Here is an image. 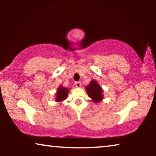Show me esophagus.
Wrapping results in <instances>:
<instances>
[{"mask_svg":"<svg viewBox=\"0 0 156 156\" xmlns=\"http://www.w3.org/2000/svg\"><path fill=\"white\" fill-rule=\"evenodd\" d=\"M75 84H76V86L77 87H81V83H80V82H79V81L76 82Z\"/></svg>","mask_w":156,"mask_h":156,"instance_id":"34e87169","label":"esophagus"}]
</instances>
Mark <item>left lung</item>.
<instances>
[{"label":"left lung","instance_id":"1","mask_svg":"<svg viewBox=\"0 0 156 156\" xmlns=\"http://www.w3.org/2000/svg\"><path fill=\"white\" fill-rule=\"evenodd\" d=\"M86 90L88 96L95 102H98L102 100V89L96 80H91L90 84L87 87Z\"/></svg>","mask_w":156,"mask_h":156}]
</instances>
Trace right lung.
Here are the masks:
<instances>
[{
  "label": "right lung",
  "mask_w": 156,
  "mask_h": 156,
  "mask_svg": "<svg viewBox=\"0 0 156 156\" xmlns=\"http://www.w3.org/2000/svg\"><path fill=\"white\" fill-rule=\"evenodd\" d=\"M58 89V90L56 94V101L60 102L62 101V100H64L65 99L67 98L69 93V89L63 87L61 86H60Z\"/></svg>",
  "instance_id": "right-lung-1"
}]
</instances>
